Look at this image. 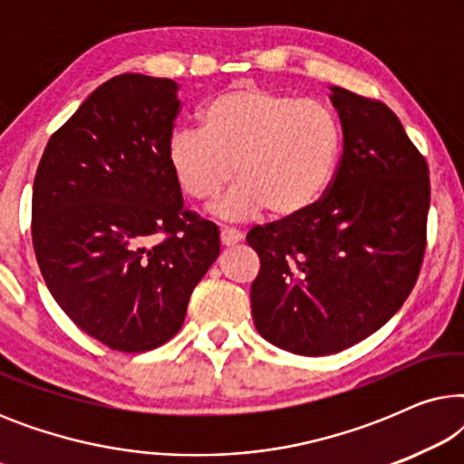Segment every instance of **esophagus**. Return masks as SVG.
Segmentation results:
<instances>
[{
  "mask_svg": "<svg viewBox=\"0 0 464 464\" xmlns=\"http://www.w3.org/2000/svg\"><path fill=\"white\" fill-rule=\"evenodd\" d=\"M219 238H221V245H224V246H234V245H238L245 237H243V232L234 230V227H224V230H221V234H219Z\"/></svg>",
  "mask_w": 464,
  "mask_h": 464,
  "instance_id": "1",
  "label": "esophagus"
}]
</instances>
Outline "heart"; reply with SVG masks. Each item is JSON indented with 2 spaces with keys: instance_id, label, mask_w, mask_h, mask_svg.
<instances>
[{
  "instance_id": "heart-1",
  "label": "heart",
  "mask_w": 464,
  "mask_h": 464,
  "mask_svg": "<svg viewBox=\"0 0 464 464\" xmlns=\"http://www.w3.org/2000/svg\"><path fill=\"white\" fill-rule=\"evenodd\" d=\"M198 129L169 139L167 160L181 192L196 202L218 198L219 218L245 221L270 211L275 219L308 213L338 170L342 126L325 103L256 84H234L208 99Z\"/></svg>"
}]
</instances>
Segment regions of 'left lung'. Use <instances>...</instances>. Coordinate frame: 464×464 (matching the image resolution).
<instances>
[{"mask_svg": "<svg viewBox=\"0 0 464 464\" xmlns=\"http://www.w3.org/2000/svg\"><path fill=\"white\" fill-rule=\"evenodd\" d=\"M342 160L308 213L257 226L251 313L264 340L323 357L378 332L408 300L427 246L429 167L380 101L329 86Z\"/></svg>", "mask_w": 464, "mask_h": 464, "instance_id": "left-lung-1", "label": "left lung"}]
</instances>
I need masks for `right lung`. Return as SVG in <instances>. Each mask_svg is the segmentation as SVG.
Wrapping results in <instances>:
<instances>
[{
    "label": "right lung",
    "mask_w": 464,
    "mask_h": 464,
    "mask_svg": "<svg viewBox=\"0 0 464 464\" xmlns=\"http://www.w3.org/2000/svg\"><path fill=\"white\" fill-rule=\"evenodd\" d=\"M177 91L141 73L107 80L50 137L35 173L31 237L44 281L113 351L173 338L219 256L218 226L183 208L167 160Z\"/></svg>",
    "instance_id": "obj_1"
}]
</instances>
